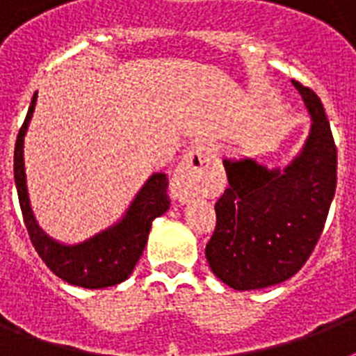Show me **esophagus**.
I'll return each instance as SVG.
<instances>
[{
  "instance_id": "esophagus-1",
  "label": "esophagus",
  "mask_w": 356,
  "mask_h": 356,
  "mask_svg": "<svg viewBox=\"0 0 356 356\" xmlns=\"http://www.w3.org/2000/svg\"><path fill=\"white\" fill-rule=\"evenodd\" d=\"M211 161V149L205 145H195L186 151L172 181V195L179 203H188L201 194L205 168Z\"/></svg>"
}]
</instances>
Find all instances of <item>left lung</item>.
Returning a JSON list of instances; mask_svg holds the SVG:
<instances>
[{
	"label": "left lung",
	"mask_w": 356,
	"mask_h": 356,
	"mask_svg": "<svg viewBox=\"0 0 356 356\" xmlns=\"http://www.w3.org/2000/svg\"><path fill=\"white\" fill-rule=\"evenodd\" d=\"M312 127L284 170L251 159L223 161L229 188L216 203L205 248L212 273L234 290L273 286L296 275L314 251L337 190V145L320 97L292 81Z\"/></svg>",
	"instance_id": "8db88e82"
}]
</instances>
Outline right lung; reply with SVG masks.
Here are the masks:
<instances>
[{
	"label": "right lung",
	"mask_w": 356,
	"mask_h": 356,
	"mask_svg": "<svg viewBox=\"0 0 356 356\" xmlns=\"http://www.w3.org/2000/svg\"><path fill=\"white\" fill-rule=\"evenodd\" d=\"M36 94L31 99L24 125L19 127L14 147V183L18 190L19 209L31 243L46 266L63 281L81 288H107L125 281L133 273L144 251L153 220L170 207L166 173H153L142 186L125 216L116 225L105 229L86 242L64 245L47 236L36 223L27 195L24 166V136L35 113Z\"/></svg>",
	"instance_id": "add662e5"
}]
</instances>
